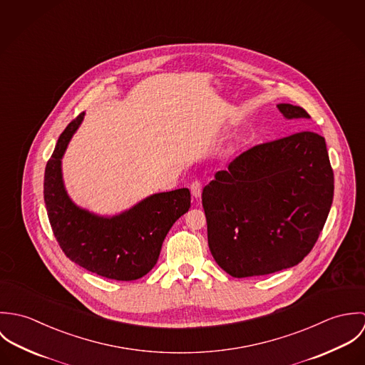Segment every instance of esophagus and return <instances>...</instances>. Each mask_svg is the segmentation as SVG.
Returning <instances> with one entry per match:
<instances>
[{"label":"esophagus","mask_w":365,"mask_h":365,"mask_svg":"<svg viewBox=\"0 0 365 365\" xmlns=\"http://www.w3.org/2000/svg\"><path fill=\"white\" fill-rule=\"evenodd\" d=\"M191 194L197 200L201 198V195H202V184H201V181L195 180V181L191 182Z\"/></svg>","instance_id":"esophagus-1"}]
</instances>
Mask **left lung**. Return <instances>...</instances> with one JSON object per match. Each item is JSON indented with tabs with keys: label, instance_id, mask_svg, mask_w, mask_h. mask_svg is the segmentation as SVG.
Wrapping results in <instances>:
<instances>
[{
	"label": "left lung",
	"instance_id": "left-lung-1",
	"mask_svg": "<svg viewBox=\"0 0 365 365\" xmlns=\"http://www.w3.org/2000/svg\"><path fill=\"white\" fill-rule=\"evenodd\" d=\"M287 119H309L278 104ZM334 177L324 138L304 130L261 143L229 163L202 191L209 250L236 278L272 274L312 250L333 202Z\"/></svg>",
	"mask_w": 365,
	"mask_h": 365
}]
</instances>
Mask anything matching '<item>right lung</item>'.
I'll return each instance as SVG.
<instances>
[{"instance_id": "obj_1", "label": "right lung", "mask_w": 365, "mask_h": 365, "mask_svg": "<svg viewBox=\"0 0 365 365\" xmlns=\"http://www.w3.org/2000/svg\"><path fill=\"white\" fill-rule=\"evenodd\" d=\"M84 119L81 112L60 135L45 170L43 195L53 235L63 253L80 267L109 279L133 281L156 265L174 222L191 207L188 188L160 192L115 216H98L67 195L61 157Z\"/></svg>"}]
</instances>
